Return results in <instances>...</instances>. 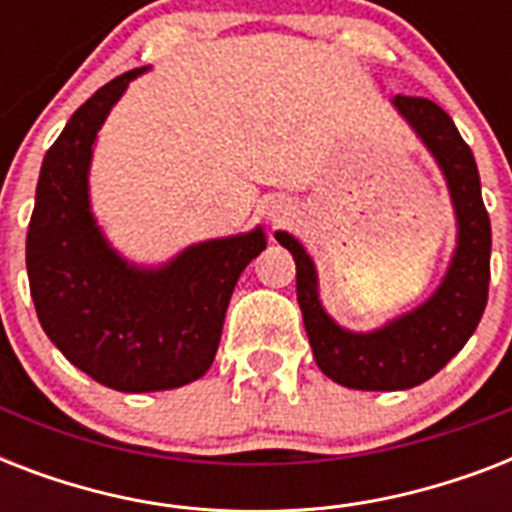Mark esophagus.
Instances as JSON below:
<instances>
[{
  "mask_svg": "<svg viewBox=\"0 0 512 512\" xmlns=\"http://www.w3.org/2000/svg\"><path fill=\"white\" fill-rule=\"evenodd\" d=\"M273 217H276V215H273Z\"/></svg>",
  "mask_w": 512,
  "mask_h": 512,
  "instance_id": "obj_1",
  "label": "esophagus"
}]
</instances>
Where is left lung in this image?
I'll use <instances>...</instances> for the list:
<instances>
[{
    "label": "left lung",
    "mask_w": 512,
    "mask_h": 512,
    "mask_svg": "<svg viewBox=\"0 0 512 512\" xmlns=\"http://www.w3.org/2000/svg\"><path fill=\"white\" fill-rule=\"evenodd\" d=\"M393 103L441 164L457 209V252L436 295L377 332H345L321 308L316 271L300 241L284 231L276 233L297 263V303L316 364L329 380L356 390H406L441 372L476 332L492 276V225L481 199L473 151L452 116L433 100L396 95Z\"/></svg>",
    "instance_id": "left-lung-1"
}]
</instances>
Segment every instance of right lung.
<instances>
[{"label":"right lung","mask_w":512,"mask_h":512,"mask_svg":"<svg viewBox=\"0 0 512 512\" xmlns=\"http://www.w3.org/2000/svg\"><path fill=\"white\" fill-rule=\"evenodd\" d=\"M143 68L103 84L44 156L26 236L36 316L60 353L122 393L180 388L215 361L241 271L265 249L257 228L204 241L159 271L116 255L90 215L87 170L108 111Z\"/></svg>","instance_id":"obj_1"}]
</instances>
